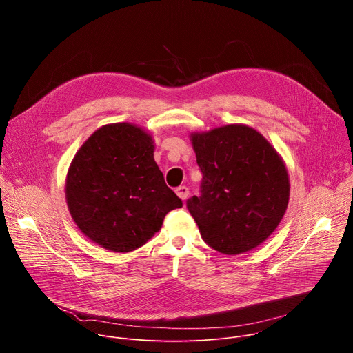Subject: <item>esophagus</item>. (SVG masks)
Instances as JSON below:
<instances>
[{
  "mask_svg": "<svg viewBox=\"0 0 353 353\" xmlns=\"http://www.w3.org/2000/svg\"><path fill=\"white\" fill-rule=\"evenodd\" d=\"M176 194L184 201V199H187V196H188V194H190V190H188V187H185V185H180V187L176 188Z\"/></svg>",
  "mask_w": 353,
  "mask_h": 353,
  "instance_id": "esophagus-1",
  "label": "esophagus"
}]
</instances>
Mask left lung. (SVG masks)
<instances>
[{"mask_svg": "<svg viewBox=\"0 0 353 353\" xmlns=\"http://www.w3.org/2000/svg\"><path fill=\"white\" fill-rule=\"evenodd\" d=\"M192 146L203 180L187 210L204 241L228 256L261 244L289 201L288 172L276 150L245 125L194 134Z\"/></svg>", "mask_w": 353, "mask_h": 353, "instance_id": "left-lung-1", "label": "left lung"}]
</instances>
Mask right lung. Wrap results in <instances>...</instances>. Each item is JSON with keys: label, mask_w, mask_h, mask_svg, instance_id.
Segmentation results:
<instances>
[{"label": "right lung", "mask_w": 353, "mask_h": 353, "mask_svg": "<svg viewBox=\"0 0 353 353\" xmlns=\"http://www.w3.org/2000/svg\"><path fill=\"white\" fill-rule=\"evenodd\" d=\"M65 194L81 232L114 253L143 245L183 207L154 159L152 138L127 123L88 138L70 166Z\"/></svg>", "instance_id": "obj_1"}]
</instances>
